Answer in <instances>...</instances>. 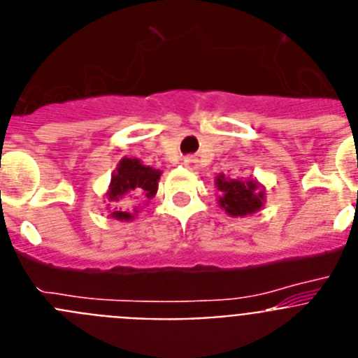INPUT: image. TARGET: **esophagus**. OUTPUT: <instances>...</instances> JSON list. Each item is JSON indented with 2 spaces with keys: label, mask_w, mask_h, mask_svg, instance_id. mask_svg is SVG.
<instances>
[{
  "label": "esophagus",
  "mask_w": 358,
  "mask_h": 358,
  "mask_svg": "<svg viewBox=\"0 0 358 358\" xmlns=\"http://www.w3.org/2000/svg\"><path fill=\"white\" fill-rule=\"evenodd\" d=\"M182 164H185L186 169L195 170V169H197V159H195L194 156H188V157H185V159H182Z\"/></svg>",
  "instance_id": "obj_1"
}]
</instances>
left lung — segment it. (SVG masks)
<instances>
[{
  "label": "left lung",
  "mask_w": 358,
  "mask_h": 358,
  "mask_svg": "<svg viewBox=\"0 0 358 358\" xmlns=\"http://www.w3.org/2000/svg\"><path fill=\"white\" fill-rule=\"evenodd\" d=\"M215 186L218 189L217 204L229 217H248L264 208L265 186L252 177L251 179H231L224 173H218L215 177Z\"/></svg>",
  "instance_id": "left-lung-1"
}]
</instances>
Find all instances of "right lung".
I'll list each match as a JSON object with an SVG mask.
<instances>
[{"label": "right lung", "mask_w": 358, "mask_h": 358, "mask_svg": "<svg viewBox=\"0 0 358 358\" xmlns=\"http://www.w3.org/2000/svg\"><path fill=\"white\" fill-rule=\"evenodd\" d=\"M161 170L141 163L138 157H123L116 164L110 176L109 188L106 192L109 217L120 222H131L140 213L141 202H148L157 194ZM123 200L132 201L129 208Z\"/></svg>", "instance_id": "1"}]
</instances>
